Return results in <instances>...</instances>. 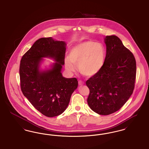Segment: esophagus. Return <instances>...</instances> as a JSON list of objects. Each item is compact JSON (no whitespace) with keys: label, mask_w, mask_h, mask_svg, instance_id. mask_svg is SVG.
Segmentation results:
<instances>
[{"label":"esophagus","mask_w":149,"mask_h":149,"mask_svg":"<svg viewBox=\"0 0 149 149\" xmlns=\"http://www.w3.org/2000/svg\"><path fill=\"white\" fill-rule=\"evenodd\" d=\"M78 84H79V85H82L84 84V82L83 81H82L81 80H79V81H78Z\"/></svg>","instance_id":"obj_1"}]
</instances>
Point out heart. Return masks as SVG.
Instances as JSON below:
<instances>
[{"label":"heart","instance_id":"1","mask_svg":"<svg viewBox=\"0 0 149 149\" xmlns=\"http://www.w3.org/2000/svg\"><path fill=\"white\" fill-rule=\"evenodd\" d=\"M106 50L101 43L87 41L73 46L69 58L65 60V68L70 72L79 71L86 77H93L99 72L103 66Z\"/></svg>","mask_w":149,"mask_h":149}]
</instances>
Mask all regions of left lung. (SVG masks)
<instances>
[{
    "label": "left lung",
    "mask_w": 149,
    "mask_h": 149,
    "mask_svg": "<svg viewBox=\"0 0 149 149\" xmlns=\"http://www.w3.org/2000/svg\"><path fill=\"white\" fill-rule=\"evenodd\" d=\"M103 68L86 81L90 92L87 102L94 112L108 115L118 111L135 88L136 64L133 54L116 36H107Z\"/></svg>",
    "instance_id": "8db88e82"
}]
</instances>
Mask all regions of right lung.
I'll return each instance as SVG.
<instances>
[{"mask_svg": "<svg viewBox=\"0 0 149 149\" xmlns=\"http://www.w3.org/2000/svg\"><path fill=\"white\" fill-rule=\"evenodd\" d=\"M66 43L51 37L41 38L22 56L19 66L20 85L23 95L40 112L49 117L63 113L71 94L77 88L76 78H65L61 72L65 64ZM55 59L50 70L40 72L42 57Z\"/></svg>", "mask_w": 149, "mask_h": 149, "instance_id": "right-lung-1", "label": "right lung"}]
</instances>
